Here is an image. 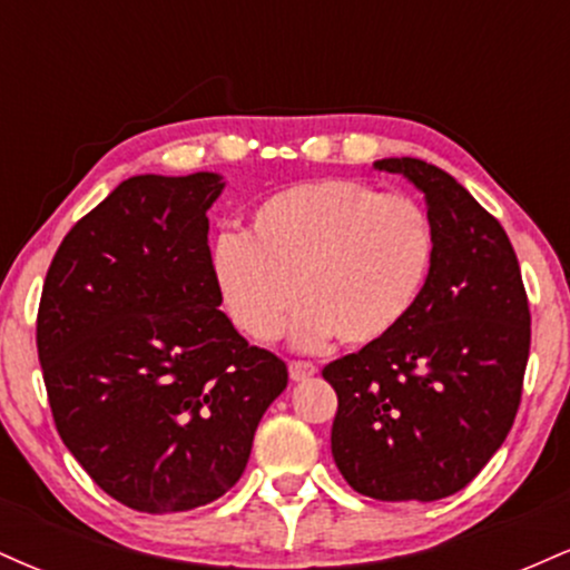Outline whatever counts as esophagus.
Returning a JSON list of instances; mask_svg holds the SVG:
<instances>
[{
  "label": "esophagus",
  "instance_id": "esophagus-1",
  "mask_svg": "<svg viewBox=\"0 0 570 570\" xmlns=\"http://www.w3.org/2000/svg\"><path fill=\"white\" fill-rule=\"evenodd\" d=\"M316 372H318L316 364H311V362H289V377L294 383L307 381V377H313Z\"/></svg>",
  "mask_w": 570,
  "mask_h": 570
}]
</instances>
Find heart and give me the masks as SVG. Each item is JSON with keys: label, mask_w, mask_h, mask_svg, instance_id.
Wrapping results in <instances>:
<instances>
[{"label": "heart", "mask_w": 570, "mask_h": 570, "mask_svg": "<svg viewBox=\"0 0 570 570\" xmlns=\"http://www.w3.org/2000/svg\"><path fill=\"white\" fill-rule=\"evenodd\" d=\"M434 257V225L412 195L316 179L257 203L248 235L222 233L212 276L233 324L257 343L281 337L299 297V348H322L335 335L367 345L410 316Z\"/></svg>", "instance_id": "b5f03b06"}]
</instances>
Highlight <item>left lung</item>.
I'll return each instance as SVG.
<instances>
[{
    "label": "left lung",
    "instance_id": "left-lung-1",
    "mask_svg": "<svg viewBox=\"0 0 570 570\" xmlns=\"http://www.w3.org/2000/svg\"><path fill=\"white\" fill-rule=\"evenodd\" d=\"M426 195L436 257L426 292L394 332L335 358L332 455L356 493L436 501L466 488L512 429L531 311L501 222L442 168L385 158Z\"/></svg>",
    "mask_w": 570,
    "mask_h": 570
}]
</instances>
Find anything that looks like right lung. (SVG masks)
<instances>
[{
	"label": "right lung",
	"mask_w": 570,
	"mask_h": 570,
	"mask_svg": "<svg viewBox=\"0 0 570 570\" xmlns=\"http://www.w3.org/2000/svg\"><path fill=\"white\" fill-rule=\"evenodd\" d=\"M222 187L206 171L130 176L71 227L45 276L37 353L56 429L136 512L225 495L289 383L219 311L206 212Z\"/></svg>",
	"instance_id": "1"
}]
</instances>
